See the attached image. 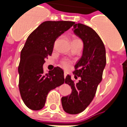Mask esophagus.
I'll return each mask as SVG.
<instances>
[{
    "label": "esophagus",
    "mask_w": 127,
    "mask_h": 127,
    "mask_svg": "<svg viewBox=\"0 0 127 127\" xmlns=\"http://www.w3.org/2000/svg\"><path fill=\"white\" fill-rule=\"evenodd\" d=\"M66 72H64V77L65 78L66 77Z\"/></svg>",
    "instance_id": "esophagus-1"
}]
</instances>
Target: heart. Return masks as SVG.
I'll list each match as a JSON object with an SVG mask.
<instances>
[{"label": "heart", "instance_id": "obj_1", "mask_svg": "<svg viewBox=\"0 0 127 127\" xmlns=\"http://www.w3.org/2000/svg\"><path fill=\"white\" fill-rule=\"evenodd\" d=\"M74 40H80L79 38L76 37H73V40L72 41H74ZM61 66H63L64 68L65 69H68V68L71 67V62L69 61H67V60H63L61 62Z\"/></svg>", "mask_w": 127, "mask_h": 127}]
</instances>
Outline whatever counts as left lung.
I'll use <instances>...</instances> for the list:
<instances>
[{"label":"left lung","instance_id":"8db88e82","mask_svg":"<svg viewBox=\"0 0 127 127\" xmlns=\"http://www.w3.org/2000/svg\"><path fill=\"white\" fill-rule=\"evenodd\" d=\"M74 33L83 42V55L73 71L75 77H80L81 80L75 83L71 76H66L64 83L71 86L72 92L61 99L63 110L71 114L81 113L92 102L106 63L104 43L92 28L77 23L74 25Z\"/></svg>","mask_w":127,"mask_h":127}]
</instances>
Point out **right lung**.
Returning a JSON list of instances; mask_svg holds the SVG:
<instances>
[{
	"label": "right lung",
	"instance_id": "add662e5",
	"mask_svg": "<svg viewBox=\"0 0 127 127\" xmlns=\"http://www.w3.org/2000/svg\"><path fill=\"white\" fill-rule=\"evenodd\" d=\"M74 24L75 22L68 21H47L28 36L21 52L19 88L24 104L31 110H41L50 91L64 83L62 68L56 66L44 74L42 66L52 53L57 37Z\"/></svg>",
	"mask_w": 127,
	"mask_h": 127
}]
</instances>
